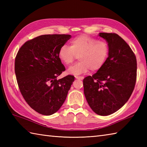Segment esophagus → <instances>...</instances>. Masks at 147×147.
<instances>
[{
    "label": "esophagus",
    "instance_id": "34e87169",
    "mask_svg": "<svg viewBox=\"0 0 147 147\" xmlns=\"http://www.w3.org/2000/svg\"><path fill=\"white\" fill-rule=\"evenodd\" d=\"M75 78L76 79H78V80H83L84 79V77L83 76H76Z\"/></svg>",
    "mask_w": 147,
    "mask_h": 147
}]
</instances>
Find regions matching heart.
<instances>
[{
    "mask_svg": "<svg viewBox=\"0 0 147 147\" xmlns=\"http://www.w3.org/2000/svg\"><path fill=\"white\" fill-rule=\"evenodd\" d=\"M108 43L86 35L76 37L70 42V47L63 45L60 48L58 56L65 65L73 63L76 55L80 61L67 69V73L79 75L86 73L90 69L94 72L103 67L109 55Z\"/></svg>",
    "mask_w": 147,
    "mask_h": 147,
    "instance_id": "obj_1",
    "label": "heart"
}]
</instances>
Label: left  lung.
I'll use <instances>...</instances> for the list:
<instances>
[{"label":"left lung","mask_w":147,"mask_h":147,"mask_svg":"<svg viewBox=\"0 0 147 147\" xmlns=\"http://www.w3.org/2000/svg\"><path fill=\"white\" fill-rule=\"evenodd\" d=\"M110 52L103 67L92 76L83 80L84 94L96 114L108 115L126 104L136 80V56L124 40L115 33H100Z\"/></svg>","instance_id":"obj_1"}]
</instances>
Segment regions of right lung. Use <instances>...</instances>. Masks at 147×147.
<instances>
[{
    "label": "right lung",
    "instance_id": "right-lung-1",
    "mask_svg": "<svg viewBox=\"0 0 147 147\" xmlns=\"http://www.w3.org/2000/svg\"><path fill=\"white\" fill-rule=\"evenodd\" d=\"M70 35H43L22 45L15 59L14 70L24 99L36 112L50 115L64 104L74 76L57 78L65 70L58 52Z\"/></svg>",
    "mask_w": 147,
    "mask_h": 147
}]
</instances>
